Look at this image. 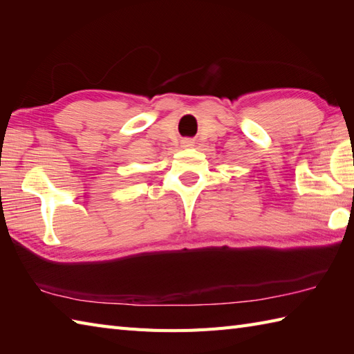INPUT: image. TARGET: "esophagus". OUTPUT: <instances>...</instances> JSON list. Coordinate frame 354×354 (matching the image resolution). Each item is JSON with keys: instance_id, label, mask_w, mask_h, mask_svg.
Returning a JSON list of instances; mask_svg holds the SVG:
<instances>
[{"instance_id": "obj_1", "label": "esophagus", "mask_w": 354, "mask_h": 354, "mask_svg": "<svg viewBox=\"0 0 354 354\" xmlns=\"http://www.w3.org/2000/svg\"><path fill=\"white\" fill-rule=\"evenodd\" d=\"M183 145H184V147H190V146H193V141L192 140H184Z\"/></svg>"}]
</instances>
